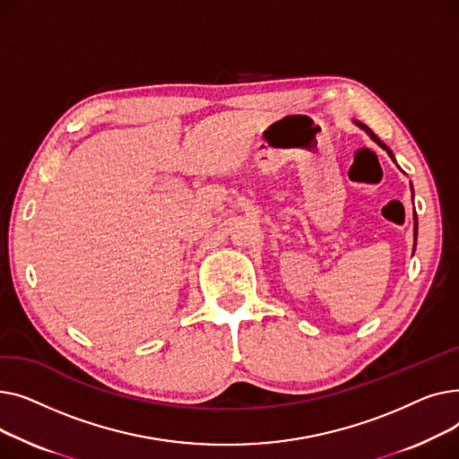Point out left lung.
I'll list each match as a JSON object with an SVG mask.
<instances>
[{"instance_id": "obj_1", "label": "left lung", "mask_w": 459, "mask_h": 459, "mask_svg": "<svg viewBox=\"0 0 459 459\" xmlns=\"http://www.w3.org/2000/svg\"><path fill=\"white\" fill-rule=\"evenodd\" d=\"M357 125H359L360 128H365V130L370 134V137H372V139H374V141L379 144V147H381V149H385V151H387V152H389V156L394 160V156H393V152H391V149L387 147V144H385V143H383V141H381L377 135H374V134H372V132H370V130H368L365 125H360V123H357ZM415 239H417V217H415Z\"/></svg>"}]
</instances>
